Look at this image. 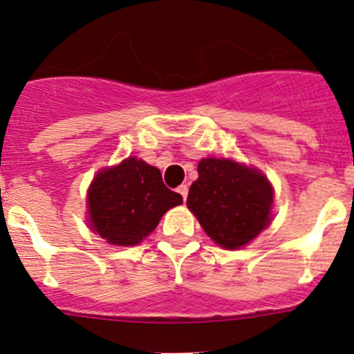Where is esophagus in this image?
I'll list each match as a JSON object with an SVG mask.
<instances>
[{"mask_svg":"<svg viewBox=\"0 0 354 354\" xmlns=\"http://www.w3.org/2000/svg\"><path fill=\"white\" fill-rule=\"evenodd\" d=\"M176 192L180 193L181 196H183V200H187V196H188V187H187V185H180V187L176 188Z\"/></svg>","mask_w":354,"mask_h":354,"instance_id":"1","label":"esophagus"}]
</instances>
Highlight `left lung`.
Segmentation results:
<instances>
[{
    "mask_svg": "<svg viewBox=\"0 0 354 354\" xmlns=\"http://www.w3.org/2000/svg\"><path fill=\"white\" fill-rule=\"evenodd\" d=\"M273 189L258 169L230 159L198 162V180L189 187L187 205L218 245L239 249L270 224Z\"/></svg>",
    "mask_w": 354,
    "mask_h": 354,
    "instance_id": "obj_1",
    "label": "left lung"
}]
</instances>
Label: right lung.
Here are the masks:
<instances>
[{"label":"right lung","mask_w":354,"mask_h":354,"mask_svg":"<svg viewBox=\"0 0 354 354\" xmlns=\"http://www.w3.org/2000/svg\"><path fill=\"white\" fill-rule=\"evenodd\" d=\"M183 196L162 183L161 171L137 158L96 174L88 189L91 227L110 244H139Z\"/></svg>","instance_id":"add662e5"}]
</instances>
